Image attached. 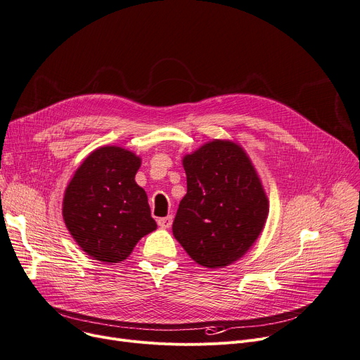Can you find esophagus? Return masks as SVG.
Masks as SVG:
<instances>
[{"label":"esophagus","mask_w":360,"mask_h":360,"mask_svg":"<svg viewBox=\"0 0 360 360\" xmlns=\"http://www.w3.org/2000/svg\"><path fill=\"white\" fill-rule=\"evenodd\" d=\"M158 224L160 229H169L172 226V217L171 215H167V217H162L158 220Z\"/></svg>","instance_id":"1"}]
</instances>
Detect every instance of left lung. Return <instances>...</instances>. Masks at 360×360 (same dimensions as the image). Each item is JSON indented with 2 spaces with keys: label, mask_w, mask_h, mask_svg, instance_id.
<instances>
[{
  "label": "left lung",
  "mask_w": 360,
  "mask_h": 360,
  "mask_svg": "<svg viewBox=\"0 0 360 360\" xmlns=\"http://www.w3.org/2000/svg\"><path fill=\"white\" fill-rule=\"evenodd\" d=\"M186 194L172 231L191 259L217 269L243 257L263 231L269 201L246 150L214 139L182 158Z\"/></svg>",
  "instance_id": "obj_1"
}]
</instances>
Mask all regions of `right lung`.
<instances>
[{"mask_svg": "<svg viewBox=\"0 0 360 360\" xmlns=\"http://www.w3.org/2000/svg\"><path fill=\"white\" fill-rule=\"evenodd\" d=\"M141 158L120 146L92 150L69 181L62 202L66 229L77 245L108 265L130 256L156 230L146 191L134 176Z\"/></svg>", "mask_w": 360, "mask_h": 360, "instance_id": "right-lung-1", "label": "right lung"}]
</instances>
